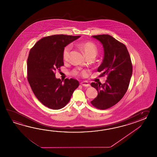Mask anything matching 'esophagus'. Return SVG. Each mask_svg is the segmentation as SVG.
<instances>
[{
	"label": "esophagus",
	"mask_w": 157,
	"mask_h": 157,
	"mask_svg": "<svg viewBox=\"0 0 157 157\" xmlns=\"http://www.w3.org/2000/svg\"><path fill=\"white\" fill-rule=\"evenodd\" d=\"M81 85L82 86L84 87H89L90 86V84L88 83L87 82H86V81H84V82H81Z\"/></svg>",
	"instance_id": "34e87169"
}]
</instances>
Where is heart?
I'll list each match as a JSON object with an SVG mask.
<instances>
[{"mask_svg": "<svg viewBox=\"0 0 157 157\" xmlns=\"http://www.w3.org/2000/svg\"><path fill=\"white\" fill-rule=\"evenodd\" d=\"M80 47L82 50H83V53L85 54V56L88 58L89 57H95L98 54V50L96 45L95 44L87 41L85 42L80 44ZM71 50V45H68L66 47L64 48L63 52H62V57L64 61H67L69 59L70 54ZM72 74L74 76H86L87 72L86 71H82L81 72H79L77 70H74L72 72Z\"/></svg>", "mask_w": 157, "mask_h": 157, "instance_id": "1", "label": "heart"}]
</instances>
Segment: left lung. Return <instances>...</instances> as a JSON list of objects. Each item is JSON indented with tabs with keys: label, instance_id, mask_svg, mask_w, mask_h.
Returning <instances> with one entry per match:
<instances>
[{
	"label": "left lung",
	"instance_id": "8db88e82",
	"mask_svg": "<svg viewBox=\"0 0 157 157\" xmlns=\"http://www.w3.org/2000/svg\"><path fill=\"white\" fill-rule=\"evenodd\" d=\"M103 44L104 56L98 68L100 77L107 76L105 82L91 83L98 96L91 103L99 109H106L120 101L126 93L132 74L130 56L125 45L109 35L93 36Z\"/></svg>",
	"mask_w": 157,
	"mask_h": 157
}]
</instances>
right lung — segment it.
Instances as JSON below:
<instances>
[{
  "mask_svg": "<svg viewBox=\"0 0 157 157\" xmlns=\"http://www.w3.org/2000/svg\"><path fill=\"white\" fill-rule=\"evenodd\" d=\"M80 36L54 35L39 40L30 50L27 59V80L37 99L45 106L59 109L67 105L77 80L56 78V71L64 65V48Z\"/></svg>",
  "mask_w": 157,
  "mask_h": 157,
  "instance_id": "add662e5",
  "label": "right lung"
}]
</instances>
